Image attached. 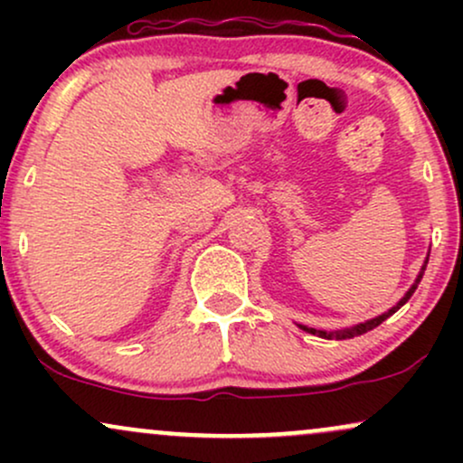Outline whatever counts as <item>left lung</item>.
<instances>
[{"mask_svg":"<svg viewBox=\"0 0 463 463\" xmlns=\"http://www.w3.org/2000/svg\"><path fill=\"white\" fill-rule=\"evenodd\" d=\"M427 263H429V259H427V261H424L422 269H420V274H418L416 283H413L411 287H409V291H407L405 296H402L401 300H398V305H396V307H392V309L387 311V313H383V316H379V317H372V320L364 322V324H357V326H353V328H344V331H333V333H328V331H317V328L302 326V324H300V328H302V331H307V333H311V335H317V337H324V339H350V337H357V335H364V333L372 331V328H376V326H379L381 322H385L387 317L392 316V313H396L398 309H401L402 305H405V302H407L409 298H411V294H413V291H416V287H418V283H420V279H422L424 269H427Z\"/></svg>","mask_w":463,"mask_h":463,"instance_id":"1","label":"left lung"}]
</instances>
